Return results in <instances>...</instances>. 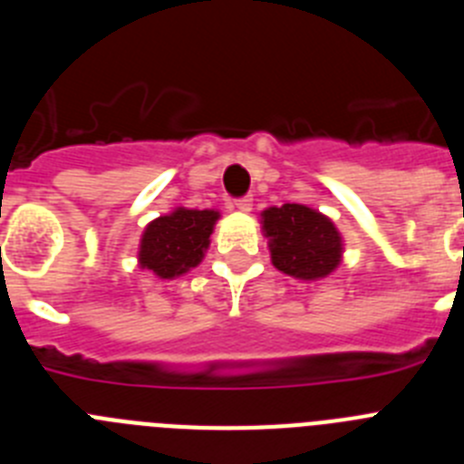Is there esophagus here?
<instances>
[{
    "instance_id": "esophagus-1",
    "label": "esophagus",
    "mask_w": 464,
    "mask_h": 464,
    "mask_svg": "<svg viewBox=\"0 0 464 464\" xmlns=\"http://www.w3.org/2000/svg\"><path fill=\"white\" fill-rule=\"evenodd\" d=\"M251 207H253L251 197H239V199H235V208H237V211L248 213V211H251Z\"/></svg>"
}]
</instances>
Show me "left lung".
<instances>
[{
    "instance_id": "8db88e82",
    "label": "left lung",
    "mask_w": 464,
    "mask_h": 464,
    "mask_svg": "<svg viewBox=\"0 0 464 464\" xmlns=\"http://www.w3.org/2000/svg\"><path fill=\"white\" fill-rule=\"evenodd\" d=\"M272 265L299 281L325 278L339 267L343 241L327 216L304 204L269 207L260 213Z\"/></svg>"
}]
</instances>
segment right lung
<instances>
[{"mask_svg": "<svg viewBox=\"0 0 464 464\" xmlns=\"http://www.w3.org/2000/svg\"><path fill=\"white\" fill-rule=\"evenodd\" d=\"M220 218L213 208L179 207L150 220L139 244V265L160 278H176L202 262L211 232Z\"/></svg>", "mask_w": 464, "mask_h": 464, "instance_id": "add662e5", "label": "right lung"}]
</instances>
